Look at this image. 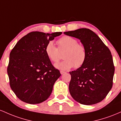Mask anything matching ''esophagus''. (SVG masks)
I'll list each match as a JSON object with an SVG mask.
<instances>
[{
    "mask_svg": "<svg viewBox=\"0 0 121 121\" xmlns=\"http://www.w3.org/2000/svg\"><path fill=\"white\" fill-rule=\"evenodd\" d=\"M60 73L61 74H63L65 73V71H60Z\"/></svg>",
    "mask_w": 121,
    "mask_h": 121,
    "instance_id": "obj_1",
    "label": "esophagus"
}]
</instances>
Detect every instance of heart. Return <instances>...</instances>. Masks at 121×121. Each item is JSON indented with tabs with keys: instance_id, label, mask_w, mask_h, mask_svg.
I'll return each instance as SVG.
<instances>
[{
	"instance_id": "b5f03b06",
	"label": "heart",
	"mask_w": 121,
	"mask_h": 121,
	"mask_svg": "<svg viewBox=\"0 0 121 121\" xmlns=\"http://www.w3.org/2000/svg\"><path fill=\"white\" fill-rule=\"evenodd\" d=\"M58 48L52 41H49L45 46V53L51 62L56 63L60 58V52L65 51L62 62L57 63L55 67L59 70H68L74 67H81L85 63L87 57L86 47L78 43V40L71 36L65 35L56 42Z\"/></svg>"
}]
</instances>
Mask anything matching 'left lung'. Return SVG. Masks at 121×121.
I'll return each instance as SVG.
<instances>
[{
	"mask_svg": "<svg viewBox=\"0 0 121 121\" xmlns=\"http://www.w3.org/2000/svg\"><path fill=\"white\" fill-rule=\"evenodd\" d=\"M65 34L81 40L87 51L84 64L70 72L69 91L74 100L91 105L105 98L112 89L115 68L109 48L90 29L79 28Z\"/></svg>",
	"mask_w": 121,
	"mask_h": 121,
	"instance_id": "1",
	"label": "left lung"
}]
</instances>
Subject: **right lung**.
Returning a JSON list of instances; mask_svg holds the SVG:
<instances>
[{
	"instance_id": "obj_1",
	"label": "right lung",
	"mask_w": 121,
	"mask_h": 121,
	"mask_svg": "<svg viewBox=\"0 0 121 121\" xmlns=\"http://www.w3.org/2000/svg\"><path fill=\"white\" fill-rule=\"evenodd\" d=\"M61 34V32L32 31L22 38L11 51L7 67L9 85L22 101L40 104L51 95L61 74L52 65L44 48L48 42Z\"/></svg>"
}]
</instances>
